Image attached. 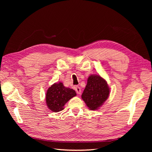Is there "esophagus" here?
Listing matches in <instances>:
<instances>
[{
  "label": "esophagus",
  "instance_id": "obj_1",
  "mask_svg": "<svg viewBox=\"0 0 152 152\" xmlns=\"http://www.w3.org/2000/svg\"><path fill=\"white\" fill-rule=\"evenodd\" d=\"M75 90L77 92V94H80L81 93V89H80V87H79V86H76L75 87Z\"/></svg>",
  "mask_w": 152,
  "mask_h": 152
}]
</instances>
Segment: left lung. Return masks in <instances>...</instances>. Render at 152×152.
Here are the masks:
<instances>
[{"mask_svg": "<svg viewBox=\"0 0 152 152\" xmlns=\"http://www.w3.org/2000/svg\"><path fill=\"white\" fill-rule=\"evenodd\" d=\"M109 93L107 81L98 75H91L87 79L82 98L90 110H96L107 99Z\"/></svg>", "mask_w": 152, "mask_h": 152, "instance_id": "obj_1", "label": "left lung"}]
</instances>
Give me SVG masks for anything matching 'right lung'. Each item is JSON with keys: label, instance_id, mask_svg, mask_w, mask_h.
<instances>
[{"label": "right lung", "instance_id": "1", "mask_svg": "<svg viewBox=\"0 0 152 152\" xmlns=\"http://www.w3.org/2000/svg\"><path fill=\"white\" fill-rule=\"evenodd\" d=\"M76 95L74 90L59 82L53 84L48 89L45 101L49 109L53 112H58L63 110L64 105Z\"/></svg>", "mask_w": 152, "mask_h": 152}]
</instances>
